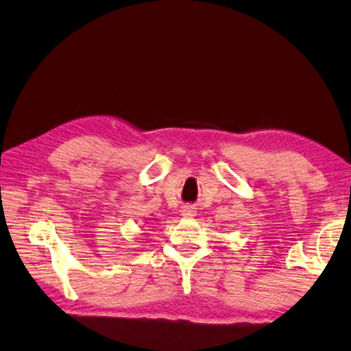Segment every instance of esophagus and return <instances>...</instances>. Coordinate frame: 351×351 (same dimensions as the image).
<instances>
[{
	"mask_svg": "<svg viewBox=\"0 0 351 351\" xmlns=\"http://www.w3.org/2000/svg\"><path fill=\"white\" fill-rule=\"evenodd\" d=\"M182 215L184 218H193V217H196V208L193 205H184L182 208Z\"/></svg>",
	"mask_w": 351,
	"mask_h": 351,
	"instance_id": "obj_1",
	"label": "esophagus"
}]
</instances>
